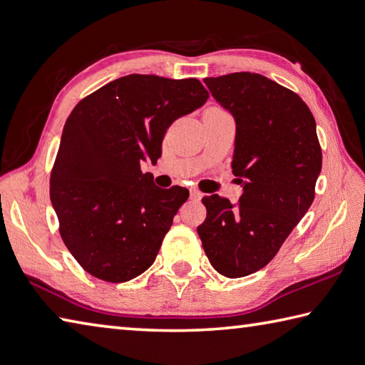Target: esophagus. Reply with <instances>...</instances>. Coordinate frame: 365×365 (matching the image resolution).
Here are the masks:
<instances>
[{
    "mask_svg": "<svg viewBox=\"0 0 365 365\" xmlns=\"http://www.w3.org/2000/svg\"><path fill=\"white\" fill-rule=\"evenodd\" d=\"M202 198V194L200 192H198L197 189H190V200H195V202H198Z\"/></svg>",
    "mask_w": 365,
    "mask_h": 365,
    "instance_id": "esophagus-1",
    "label": "esophagus"
}]
</instances>
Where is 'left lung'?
Returning <instances> with one entry per match:
<instances>
[{
	"label": "left lung",
	"mask_w": 365,
	"mask_h": 365,
	"mask_svg": "<svg viewBox=\"0 0 365 365\" xmlns=\"http://www.w3.org/2000/svg\"><path fill=\"white\" fill-rule=\"evenodd\" d=\"M235 119L232 171L243 185L238 203L203 197L198 225L206 257L227 278L264 268L310 208L322 154L310 109L297 93L257 73L205 78Z\"/></svg>",
	"instance_id": "obj_1"
}]
</instances>
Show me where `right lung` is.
I'll return each instance as SVG.
<instances>
[{"mask_svg": "<svg viewBox=\"0 0 365 365\" xmlns=\"http://www.w3.org/2000/svg\"><path fill=\"white\" fill-rule=\"evenodd\" d=\"M202 82L128 74L81 100L66 119L51 173L60 235L92 277L123 283L154 264L189 190L160 189L155 165L167 128L203 106Z\"/></svg>", "mask_w": 365, "mask_h": 365, "instance_id": "add662e5", "label": "right lung"}]
</instances>
